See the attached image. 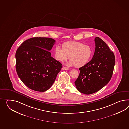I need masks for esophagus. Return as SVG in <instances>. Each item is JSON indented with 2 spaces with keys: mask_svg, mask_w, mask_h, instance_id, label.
Here are the masks:
<instances>
[{
  "mask_svg": "<svg viewBox=\"0 0 129 129\" xmlns=\"http://www.w3.org/2000/svg\"><path fill=\"white\" fill-rule=\"evenodd\" d=\"M62 69L63 70H67L69 69V68H67V67H66L63 66V68H62Z\"/></svg>",
  "mask_w": 129,
  "mask_h": 129,
  "instance_id": "esophagus-1",
  "label": "esophagus"
}]
</instances>
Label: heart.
Returning <instances> with one entry per match:
<instances>
[{
	"label": "heart",
	"mask_w": 129,
	"mask_h": 129,
	"mask_svg": "<svg viewBox=\"0 0 129 129\" xmlns=\"http://www.w3.org/2000/svg\"><path fill=\"white\" fill-rule=\"evenodd\" d=\"M92 53V49L89 45L75 41L63 43L62 48L56 46L54 50L56 60L63 62L69 57L70 61L68 64L78 68L84 66L88 63Z\"/></svg>",
	"instance_id": "heart-1"
}]
</instances>
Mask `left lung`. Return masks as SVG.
I'll return each mask as SVG.
<instances>
[{"label": "left lung", "mask_w": 129, "mask_h": 129, "mask_svg": "<svg viewBox=\"0 0 129 129\" xmlns=\"http://www.w3.org/2000/svg\"><path fill=\"white\" fill-rule=\"evenodd\" d=\"M95 50L92 60L79 68L75 83L79 92L91 94L98 92L109 82L115 64V56L106 43L99 37L94 39Z\"/></svg>", "instance_id": "1"}]
</instances>
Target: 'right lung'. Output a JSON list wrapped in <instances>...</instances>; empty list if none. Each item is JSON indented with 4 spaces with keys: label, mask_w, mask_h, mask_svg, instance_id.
Wrapping results in <instances>:
<instances>
[{
    "label": "right lung",
    "mask_w": 129,
    "mask_h": 129,
    "mask_svg": "<svg viewBox=\"0 0 129 129\" xmlns=\"http://www.w3.org/2000/svg\"><path fill=\"white\" fill-rule=\"evenodd\" d=\"M56 41L48 37L26 40L15 54L16 70L22 82L30 89L43 92L50 89L62 68L61 63L51 56Z\"/></svg>",
    "instance_id": "add662e5"
}]
</instances>
